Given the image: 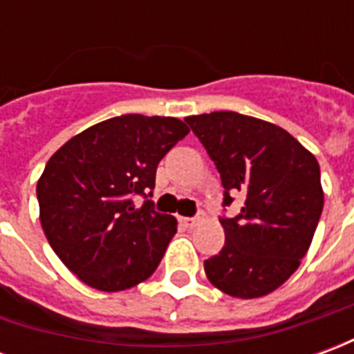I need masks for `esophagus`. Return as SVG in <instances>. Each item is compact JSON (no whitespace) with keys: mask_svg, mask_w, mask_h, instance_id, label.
<instances>
[{"mask_svg":"<svg viewBox=\"0 0 354 354\" xmlns=\"http://www.w3.org/2000/svg\"><path fill=\"white\" fill-rule=\"evenodd\" d=\"M180 223L185 227H195L199 223V218H180Z\"/></svg>","mask_w":354,"mask_h":354,"instance_id":"1","label":"esophagus"}]
</instances>
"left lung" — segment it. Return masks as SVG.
I'll return each mask as SVG.
<instances>
[{"label": "left lung", "mask_w": 354, "mask_h": 354, "mask_svg": "<svg viewBox=\"0 0 354 354\" xmlns=\"http://www.w3.org/2000/svg\"><path fill=\"white\" fill-rule=\"evenodd\" d=\"M220 172L223 207L241 192L235 218H220L225 245L205 260L208 281L241 299L266 296L296 271L319 225V162L290 132L237 111L185 117Z\"/></svg>", "instance_id": "8db88e82"}]
</instances>
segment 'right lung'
Masks as SVG:
<instances>
[{
    "instance_id": "1",
    "label": "right lung",
    "mask_w": 354,
    "mask_h": 354,
    "mask_svg": "<svg viewBox=\"0 0 354 354\" xmlns=\"http://www.w3.org/2000/svg\"><path fill=\"white\" fill-rule=\"evenodd\" d=\"M189 132L176 117H111L68 140L37 182L39 220L53 250L77 279L121 292L149 279L176 233L155 212L157 165ZM142 194L145 205L133 207Z\"/></svg>"
}]
</instances>
